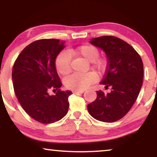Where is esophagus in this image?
Masks as SVG:
<instances>
[{
    "mask_svg": "<svg viewBox=\"0 0 157 157\" xmlns=\"http://www.w3.org/2000/svg\"><path fill=\"white\" fill-rule=\"evenodd\" d=\"M84 91H73V94H83Z\"/></svg>",
    "mask_w": 157,
    "mask_h": 157,
    "instance_id": "esophagus-1",
    "label": "esophagus"
}]
</instances>
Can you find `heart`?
Here are the masks:
<instances>
[{
    "label": "heart",
    "mask_w": 157,
    "mask_h": 157,
    "mask_svg": "<svg viewBox=\"0 0 157 157\" xmlns=\"http://www.w3.org/2000/svg\"><path fill=\"white\" fill-rule=\"evenodd\" d=\"M76 55L82 57L89 62L93 63L94 68L98 72L105 69L106 65V60L98 58L99 51L95 46L89 44L83 45L78 48L69 50L67 52H61L57 56L55 61L56 68L59 74L63 76L68 74L71 71V56ZM97 76L95 73L89 72L84 74H73L64 81V84L67 89L82 91L91 83L95 82Z\"/></svg>",
    "instance_id": "heart-1"
}]
</instances>
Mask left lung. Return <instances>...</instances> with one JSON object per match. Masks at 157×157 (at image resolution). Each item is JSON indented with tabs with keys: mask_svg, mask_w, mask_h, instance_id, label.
<instances>
[{
	"mask_svg": "<svg viewBox=\"0 0 157 157\" xmlns=\"http://www.w3.org/2000/svg\"><path fill=\"white\" fill-rule=\"evenodd\" d=\"M89 42L106 53L108 66L100 84L111 87V91H96L97 98L88 104V111L100 121H117L128 113L138 97L143 82L142 60L132 46L117 37L105 36Z\"/></svg>",
	"mask_w": 157,
	"mask_h": 157,
	"instance_id": "left-lung-1",
	"label": "left lung"
}]
</instances>
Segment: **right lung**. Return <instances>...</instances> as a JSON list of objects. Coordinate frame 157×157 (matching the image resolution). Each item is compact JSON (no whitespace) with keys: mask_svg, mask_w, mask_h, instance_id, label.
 <instances>
[{"mask_svg":"<svg viewBox=\"0 0 157 157\" xmlns=\"http://www.w3.org/2000/svg\"><path fill=\"white\" fill-rule=\"evenodd\" d=\"M64 44L59 39L36 40L21 51L13 67L16 97L23 110L40 123H54L68 112L72 92L60 91L62 83L55 66ZM50 89L57 90L55 95L48 94Z\"/></svg>","mask_w":157,"mask_h":157,"instance_id":"right-lung-1","label":"right lung"}]
</instances>
